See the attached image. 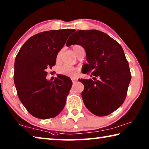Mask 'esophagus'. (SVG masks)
<instances>
[{
	"label": "esophagus",
	"mask_w": 149,
	"mask_h": 149,
	"mask_svg": "<svg viewBox=\"0 0 149 149\" xmlns=\"http://www.w3.org/2000/svg\"><path fill=\"white\" fill-rule=\"evenodd\" d=\"M72 81H73V83H75V82H76L77 81V79L76 78H74V77H72Z\"/></svg>",
	"instance_id": "esophagus-1"
}]
</instances>
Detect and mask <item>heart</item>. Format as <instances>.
I'll use <instances>...</instances> for the list:
<instances>
[{"label": "heart", "instance_id": "heart-1", "mask_svg": "<svg viewBox=\"0 0 149 149\" xmlns=\"http://www.w3.org/2000/svg\"><path fill=\"white\" fill-rule=\"evenodd\" d=\"M73 50L76 54V56L78 55L79 52L81 48H83V47L80 46V45H74L72 47ZM61 56V52H59L57 55V59H59ZM77 69L76 68L74 67L72 65H63L62 66L58 69V73L61 75H65V76L68 77H74L77 73Z\"/></svg>", "mask_w": 149, "mask_h": 149}]
</instances>
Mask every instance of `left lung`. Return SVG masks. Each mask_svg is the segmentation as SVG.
<instances>
[{"instance_id": "8db88e82", "label": "left lung", "mask_w": 149, "mask_h": 149, "mask_svg": "<svg viewBox=\"0 0 149 149\" xmlns=\"http://www.w3.org/2000/svg\"><path fill=\"white\" fill-rule=\"evenodd\" d=\"M73 32L66 45L79 44L86 49L88 63L84 65L82 72L90 74L94 80L78 79L84 86L81 93L84 104L97 116L109 115L123 103L131 79L123 49L114 39L99 30Z\"/></svg>"}]
</instances>
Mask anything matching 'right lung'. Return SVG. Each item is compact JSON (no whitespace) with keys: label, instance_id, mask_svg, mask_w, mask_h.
I'll return each instance as SVG.
<instances>
[{"label":"right lung","instance_id":"right-lung-1","mask_svg":"<svg viewBox=\"0 0 149 149\" xmlns=\"http://www.w3.org/2000/svg\"><path fill=\"white\" fill-rule=\"evenodd\" d=\"M73 29L49 30L30 37L16 55L14 81L18 98L32 116L54 118L63 110L72 86L70 77L58 75L53 81L46 79L47 69L56 57Z\"/></svg>","mask_w":149,"mask_h":149}]
</instances>
